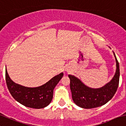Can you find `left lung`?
Masks as SVG:
<instances>
[{"instance_id":"left-lung-1","label":"left lung","mask_w":126,"mask_h":126,"mask_svg":"<svg viewBox=\"0 0 126 126\" xmlns=\"http://www.w3.org/2000/svg\"><path fill=\"white\" fill-rule=\"evenodd\" d=\"M116 71L113 79L102 87L93 89L85 85L76 77L68 75L70 79L72 98L76 105L85 109L97 108L106 104L114 95L119 81V65L114 52Z\"/></svg>"}]
</instances>
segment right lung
<instances>
[{
  "instance_id": "right-lung-1",
  "label": "right lung",
  "mask_w": 126,
  "mask_h": 126,
  "mask_svg": "<svg viewBox=\"0 0 126 126\" xmlns=\"http://www.w3.org/2000/svg\"><path fill=\"white\" fill-rule=\"evenodd\" d=\"M63 73H61L41 86L27 87L15 83L5 69V80L7 87L12 97L19 103L29 108L40 109L48 106L53 98V89L61 80Z\"/></svg>"
}]
</instances>
